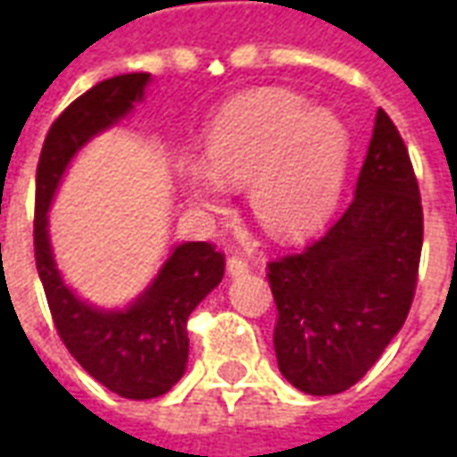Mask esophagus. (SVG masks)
<instances>
[{"mask_svg":"<svg viewBox=\"0 0 457 457\" xmlns=\"http://www.w3.org/2000/svg\"><path fill=\"white\" fill-rule=\"evenodd\" d=\"M247 269H249V264L242 257H229L228 259V274L232 278L242 277V274H247Z\"/></svg>","mask_w":457,"mask_h":457,"instance_id":"obj_1","label":"esophagus"}]
</instances>
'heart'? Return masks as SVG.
I'll return each instance as SVG.
<instances>
[{
	"mask_svg": "<svg viewBox=\"0 0 457 457\" xmlns=\"http://www.w3.org/2000/svg\"><path fill=\"white\" fill-rule=\"evenodd\" d=\"M350 161L345 121L303 95L264 87L235 97L205 137V166L180 170L188 208L205 220L229 212V188L277 239H298L336 210Z\"/></svg>",
	"mask_w": 457,
	"mask_h": 457,
	"instance_id": "obj_1",
	"label": "heart"
}]
</instances>
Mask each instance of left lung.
I'll return each mask as SVG.
<instances>
[{
    "label": "left lung",
    "mask_w": 457,
    "mask_h": 457,
    "mask_svg": "<svg viewBox=\"0 0 457 457\" xmlns=\"http://www.w3.org/2000/svg\"><path fill=\"white\" fill-rule=\"evenodd\" d=\"M421 245L411 159L377 110L353 203L311 247L269 264L274 350L288 382L330 396L362 379L409 316Z\"/></svg>",
    "instance_id": "obj_1"
}]
</instances>
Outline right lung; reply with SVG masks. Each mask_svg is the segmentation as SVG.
I'll return each instance as SVG.
<instances>
[{"mask_svg":"<svg viewBox=\"0 0 457 457\" xmlns=\"http://www.w3.org/2000/svg\"><path fill=\"white\" fill-rule=\"evenodd\" d=\"M149 73L117 75L80 95L48 129L36 169L34 249L58 336L85 372L124 399H154L186 374L188 316L218 287L225 259L208 242L173 245L139 296L104 308L75 294L55 264L48 210L68 166L103 131L127 120L144 100Z\"/></svg>","mask_w":457,"mask_h":457,"instance_id":"right-lung-1","label":"right lung"}]
</instances>
